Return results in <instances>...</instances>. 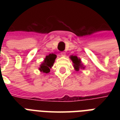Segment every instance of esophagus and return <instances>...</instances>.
Segmentation results:
<instances>
[{"instance_id":"obj_1","label":"esophagus","mask_w":120,"mask_h":120,"mask_svg":"<svg viewBox=\"0 0 120 120\" xmlns=\"http://www.w3.org/2000/svg\"><path fill=\"white\" fill-rule=\"evenodd\" d=\"M60 54H61V55L63 56H65V53L64 52H62L60 53Z\"/></svg>"}]
</instances>
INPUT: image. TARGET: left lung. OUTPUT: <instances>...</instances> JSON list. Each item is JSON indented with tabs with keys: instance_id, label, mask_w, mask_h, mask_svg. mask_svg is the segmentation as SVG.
Instances as JSON below:
<instances>
[{
	"instance_id": "obj_1",
	"label": "left lung",
	"mask_w": 120,
	"mask_h": 120,
	"mask_svg": "<svg viewBox=\"0 0 120 120\" xmlns=\"http://www.w3.org/2000/svg\"><path fill=\"white\" fill-rule=\"evenodd\" d=\"M70 58H71V60H72V62L74 64L73 66H74V68L77 71H79L80 68H84V67L82 65V63H81V60H80V58H78L77 56L71 55L70 56Z\"/></svg>"
}]
</instances>
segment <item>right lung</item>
I'll use <instances>...</instances> for the list:
<instances>
[{"label": "right lung", "mask_w": 120, "mask_h": 120, "mask_svg": "<svg viewBox=\"0 0 120 120\" xmlns=\"http://www.w3.org/2000/svg\"><path fill=\"white\" fill-rule=\"evenodd\" d=\"M56 57V55L53 54V53H51V54H49V55H47L43 63L40 65L39 70L43 73H49L50 71V68H51L53 66V64L54 63Z\"/></svg>", "instance_id": "right-lung-1"}]
</instances>
